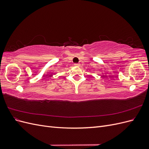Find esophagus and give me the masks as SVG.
<instances>
[{
	"instance_id": "34e87169",
	"label": "esophagus",
	"mask_w": 149,
	"mask_h": 149,
	"mask_svg": "<svg viewBox=\"0 0 149 149\" xmlns=\"http://www.w3.org/2000/svg\"><path fill=\"white\" fill-rule=\"evenodd\" d=\"M74 66H80V64L79 63H74Z\"/></svg>"
}]
</instances>
